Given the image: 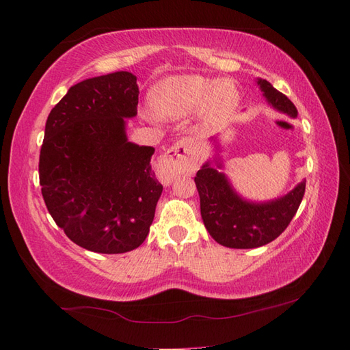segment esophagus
Here are the masks:
<instances>
[{"mask_svg": "<svg viewBox=\"0 0 350 350\" xmlns=\"http://www.w3.org/2000/svg\"><path fill=\"white\" fill-rule=\"evenodd\" d=\"M194 143L191 138H182L161 156L158 176L163 183H171L177 176L187 171L194 162Z\"/></svg>", "mask_w": 350, "mask_h": 350, "instance_id": "34e87169", "label": "esophagus"}]
</instances>
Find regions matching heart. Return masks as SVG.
Masks as SVG:
<instances>
[{"instance_id":"b5f03b06","label":"heart","mask_w":350,"mask_h":350,"mask_svg":"<svg viewBox=\"0 0 350 350\" xmlns=\"http://www.w3.org/2000/svg\"><path fill=\"white\" fill-rule=\"evenodd\" d=\"M239 98V90L230 79L176 75L153 88L150 105L163 120H177L200 109L203 122L215 124L233 114Z\"/></svg>"}]
</instances>
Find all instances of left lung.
<instances>
[{
    "mask_svg": "<svg viewBox=\"0 0 350 350\" xmlns=\"http://www.w3.org/2000/svg\"><path fill=\"white\" fill-rule=\"evenodd\" d=\"M266 102L282 114L296 118L298 109L287 96L280 93L266 79H257ZM213 156L207 159L196 176L200 196V211L204 227L222 247L227 248H258L272 242L284 232L302 202L306 180L299 182L286 196L252 202L243 198L233 188L226 176L224 162L221 159L218 135L211 138Z\"/></svg>",
    "mask_w": 350,
    "mask_h": 350,
    "instance_id": "left-lung-1",
    "label": "left lung"
}]
</instances>
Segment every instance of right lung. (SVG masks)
Segmentation results:
<instances>
[{"label": "right lung", "instance_id": "obj_1", "mask_svg": "<svg viewBox=\"0 0 350 350\" xmlns=\"http://www.w3.org/2000/svg\"><path fill=\"white\" fill-rule=\"evenodd\" d=\"M137 77L114 72L70 87L44 126L39 177L55 224L93 252L120 254L146 241L162 194L150 146L131 143Z\"/></svg>", "mask_w": 350, "mask_h": 350}]
</instances>
